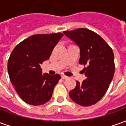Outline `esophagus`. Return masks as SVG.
<instances>
[{
    "mask_svg": "<svg viewBox=\"0 0 126 126\" xmlns=\"http://www.w3.org/2000/svg\"><path fill=\"white\" fill-rule=\"evenodd\" d=\"M61 78H62V79H68V77L66 76H65V75H62V76H61Z\"/></svg>",
    "mask_w": 126,
    "mask_h": 126,
    "instance_id": "obj_1",
    "label": "esophagus"
}]
</instances>
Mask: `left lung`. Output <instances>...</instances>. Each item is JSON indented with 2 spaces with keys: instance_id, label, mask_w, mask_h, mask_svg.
<instances>
[{
  "instance_id": "left-lung-1",
  "label": "left lung",
  "mask_w": 126,
  "mask_h": 126,
  "mask_svg": "<svg viewBox=\"0 0 126 126\" xmlns=\"http://www.w3.org/2000/svg\"><path fill=\"white\" fill-rule=\"evenodd\" d=\"M66 36L79 46V63L84 65L86 77L82 83L69 92L71 100L79 105L88 107L100 100L108 90L115 72L113 50L105 40L86 28L64 31Z\"/></svg>"
}]
</instances>
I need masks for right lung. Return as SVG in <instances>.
<instances>
[{
    "label": "right lung",
    "mask_w": 126,
    "mask_h": 126,
    "mask_svg": "<svg viewBox=\"0 0 126 126\" xmlns=\"http://www.w3.org/2000/svg\"><path fill=\"white\" fill-rule=\"evenodd\" d=\"M63 33L35 34L21 42L8 61L11 82L19 97L32 105H41L52 96L59 74H42L40 64L48 60Z\"/></svg>",
    "instance_id": "add662e5"
}]
</instances>
